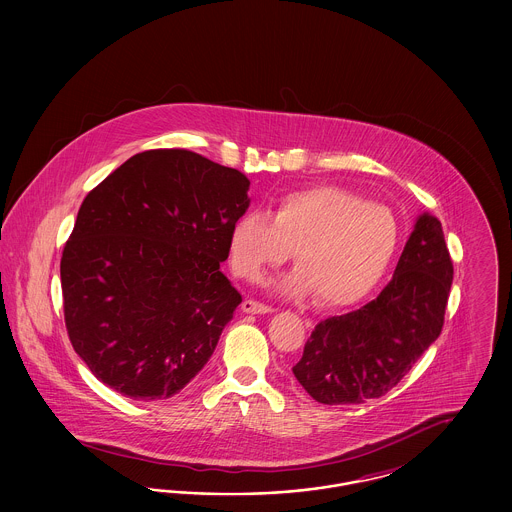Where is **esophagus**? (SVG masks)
<instances>
[{
	"label": "esophagus",
	"mask_w": 512,
	"mask_h": 512,
	"mask_svg": "<svg viewBox=\"0 0 512 512\" xmlns=\"http://www.w3.org/2000/svg\"><path fill=\"white\" fill-rule=\"evenodd\" d=\"M242 311L249 315H267V313H272V307H268L265 303H259L255 299H245L242 303Z\"/></svg>",
	"instance_id": "esophagus-1"
}]
</instances>
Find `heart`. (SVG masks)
<instances>
[{"label":"heart","mask_w":512,"mask_h":512,"mask_svg":"<svg viewBox=\"0 0 512 512\" xmlns=\"http://www.w3.org/2000/svg\"><path fill=\"white\" fill-rule=\"evenodd\" d=\"M399 247V224L384 205L336 186L282 195L270 215L245 213L230 226L228 259L245 280L282 267L295 251L297 270L280 290L317 292L324 307H347L372 292Z\"/></svg>","instance_id":"1"}]
</instances>
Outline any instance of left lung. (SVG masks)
<instances>
[{"label":"left lung","instance_id":"1","mask_svg":"<svg viewBox=\"0 0 512 512\" xmlns=\"http://www.w3.org/2000/svg\"><path fill=\"white\" fill-rule=\"evenodd\" d=\"M453 282L441 222L414 224L390 284L365 307L318 322L293 374L324 405L386 395L438 340Z\"/></svg>","mask_w":512,"mask_h":512}]
</instances>
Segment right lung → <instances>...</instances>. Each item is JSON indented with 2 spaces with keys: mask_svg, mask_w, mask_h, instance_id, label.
Wrapping results in <instances>:
<instances>
[{
  "mask_svg": "<svg viewBox=\"0 0 512 512\" xmlns=\"http://www.w3.org/2000/svg\"><path fill=\"white\" fill-rule=\"evenodd\" d=\"M244 172L188 149L130 157L84 197L61 257L65 326L105 386L167 399L207 365L242 295L220 272Z\"/></svg>",
  "mask_w": 512,
  "mask_h": 512,
  "instance_id": "obj_1",
  "label": "right lung"
}]
</instances>
